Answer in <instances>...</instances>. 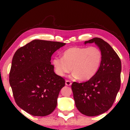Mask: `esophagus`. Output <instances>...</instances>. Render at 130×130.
Instances as JSON below:
<instances>
[{
    "mask_svg": "<svg viewBox=\"0 0 130 130\" xmlns=\"http://www.w3.org/2000/svg\"><path fill=\"white\" fill-rule=\"evenodd\" d=\"M65 83H66V86H71V85H72V82H71L70 80H66V81Z\"/></svg>",
    "mask_w": 130,
    "mask_h": 130,
    "instance_id": "esophagus-1",
    "label": "esophagus"
}]
</instances>
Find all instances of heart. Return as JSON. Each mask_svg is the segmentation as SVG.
Returning a JSON list of instances; mask_svg holds the SVG:
<instances>
[{"label": "heart", "mask_w": 130, "mask_h": 130, "mask_svg": "<svg viewBox=\"0 0 130 130\" xmlns=\"http://www.w3.org/2000/svg\"><path fill=\"white\" fill-rule=\"evenodd\" d=\"M102 58V51L97 47H72L62 53V58H53V64L55 72L61 77H64L72 69L73 77L88 80L99 71Z\"/></svg>", "instance_id": "obj_1"}]
</instances>
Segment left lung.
Instances as JSON below:
<instances>
[{
  "label": "left lung",
  "mask_w": 130,
  "mask_h": 130,
  "mask_svg": "<svg viewBox=\"0 0 130 130\" xmlns=\"http://www.w3.org/2000/svg\"><path fill=\"white\" fill-rule=\"evenodd\" d=\"M95 43L102 51L101 66L92 79L83 83L74 82L72 89L76 106L83 115L96 116L112 106L121 86V62L108 42L100 38L86 41Z\"/></svg>",
  "instance_id": "1"
}]
</instances>
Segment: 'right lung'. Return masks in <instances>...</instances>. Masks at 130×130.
<instances>
[{
	"mask_svg": "<svg viewBox=\"0 0 130 130\" xmlns=\"http://www.w3.org/2000/svg\"><path fill=\"white\" fill-rule=\"evenodd\" d=\"M65 44L35 40L19 48L14 54L9 83L18 106L29 114L44 117L56 109L65 80L54 73L51 57Z\"/></svg>",
	"mask_w": 130,
	"mask_h": 130,
	"instance_id": "right-lung-1",
	"label": "right lung"
}]
</instances>
